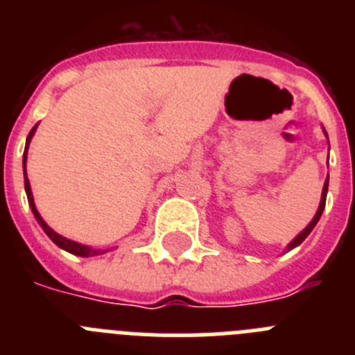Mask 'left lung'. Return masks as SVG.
<instances>
[{
	"mask_svg": "<svg viewBox=\"0 0 355 355\" xmlns=\"http://www.w3.org/2000/svg\"><path fill=\"white\" fill-rule=\"evenodd\" d=\"M325 135H327V133H325ZM327 188H329V175H327V180H325V183H324V190H322V199H320L318 211H316V215L313 216V220L309 222V224H307V227L304 229L302 233H300V234H297V236H295L293 240H291V243H290V245H288V250L295 249V247H299L300 243H302V241L306 240V238H307V234L311 233L313 229H315L316 222L320 220V216H322V213H324V208H325V197H327ZM288 250H286V252H288Z\"/></svg>",
	"mask_w": 355,
	"mask_h": 355,
	"instance_id": "8db88e82",
	"label": "left lung"
}]
</instances>
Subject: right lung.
I'll return each mask as SVG.
<instances>
[{
	"instance_id": "obj_1",
	"label": "right lung",
	"mask_w": 355,
	"mask_h": 355,
	"mask_svg": "<svg viewBox=\"0 0 355 355\" xmlns=\"http://www.w3.org/2000/svg\"><path fill=\"white\" fill-rule=\"evenodd\" d=\"M37 126L33 128V130L30 131V135H28L26 139V147H24V155H23V167H24V190H26V197H28V205H30L31 211H33V216L37 218V222H39L40 227L44 229V233L48 234L49 238H51L53 241H55L56 245L60 247V249L67 250V252L74 254V256H81V258H90V256H99V254H105L108 252V250H101V249H92V247H87V245H81V243H78V241H72V240H67V238L60 236L58 233H55L51 227H49L46 222L42 220V216L39 215V211H37L35 208V202H33V196H31V187H30V180H28L26 175V150H28V146H30V140L31 137H33V133H35Z\"/></svg>"
}]
</instances>
